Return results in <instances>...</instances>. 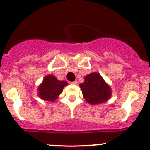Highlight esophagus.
I'll list each match as a JSON object with an SVG mask.
<instances>
[{
  "label": "esophagus",
  "instance_id": "esophagus-1",
  "mask_svg": "<svg viewBox=\"0 0 150 150\" xmlns=\"http://www.w3.org/2000/svg\"><path fill=\"white\" fill-rule=\"evenodd\" d=\"M71 83L74 84V85H77L78 83V81H73V82H71Z\"/></svg>",
  "mask_w": 150,
  "mask_h": 150
}]
</instances>
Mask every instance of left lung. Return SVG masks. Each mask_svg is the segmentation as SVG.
I'll return each mask as SVG.
<instances>
[{"label":"left lung","instance_id":"1","mask_svg":"<svg viewBox=\"0 0 150 150\" xmlns=\"http://www.w3.org/2000/svg\"><path fill=\"white\" fill-rule=\"evenodd\" d=\"M86 102L91 104L103 103L111 96V89L99 73L93 72L85 77L80 85Z\"/></svg>","mask_w":150,"mask_h":150}]
</instances>
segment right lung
I'll list each match as a JSON object with an SVG mask.
<instances>
[{
  "label": "right lung",
  "mask_w": 150,
  "mask_h": 150,
  "mask_svg": "<svg viewBox=\"0 0 150 150\" xmlns=\"http://www.w3.org/2000/svg\"><path fill=\"white\" fill-rule=\"evenodd\" d=\"M67 85L64 81H59L54 75H48L43 79L38 88L39 96L43 100L54 102L61 94L63 88Z\"/></svg>",
  "instance_id": "obj_1"
}]
</instances>
